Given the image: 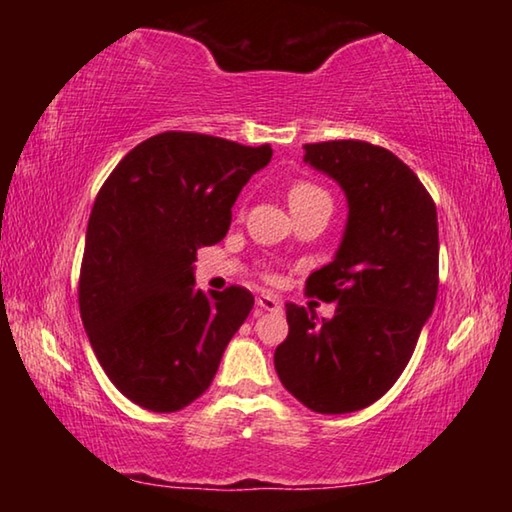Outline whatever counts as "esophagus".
<instances>
[{"label": "esophagus", "instance_id": "34e87169", "mask_svg": "<svg viewBox=\"0 0 512 512\" xmlns=\"http://www.w3.org/2000/svg\"><path fill=\"white\" fill-rule=\"evenodd\" d=\"M257 307L262 311H282V302L280 298L271 296V293H262V296H257Z\"/></svg>", "mask_w": 512, "mask_h": 512}]
</instances>
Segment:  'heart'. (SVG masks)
I'll return each mask as SVG.
<instances>
[{"label": "heart", "instance_id": "b5f03b06", "mask_svg": "<svg viewBox=\"0 0 512 512\" xmlns=\"http://www.w3.org/2000/svg\"><path fill=\"white\" fill-rule=\"evenodd\" d=\"M289 205L293 212H298L311 205H332V198L323 187L311 183V180H298L289 189Z\"/></svg>", "mask_w": 512, "mask_h": 512}]
</instances>
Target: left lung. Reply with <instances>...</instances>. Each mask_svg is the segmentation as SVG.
<instances>
[{"label": "left lung", "instance_id": "1", "mask_svg": "<svg viewBox=\"0 0 512 512\" xmlns=\"http://www.w3.org/2000/svg\"><path fill=\"white\" fill-rule=\"evenodd\" d=\"M305 162L348 196L339 253L307 277L309 296L336 302V311L334 318L316 320L289 302V336L277 345L275 370L307 409L352 413L395 384L436 305V203L384 146L305 144Z\"/></svg>", "mask_w": 512, "mask_h": 512}]
</instances>
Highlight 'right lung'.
<instances>
[{
  "label": "right lung",
  "mask_w": 512,
  "mask_h": 512,
  "mask_svg": "<svg viewBox=\"0 0 512 512\" xmlns=\"http://www.w3.org/2000/svg\"><path fill=\"white\" fill-rule=\"evenodd\" d=\"M268 144L167 131L124 155L94 201L79 307L121 395L155 413L210 388L225 345L255 305L244 287H194L196 250L225 237L232 205L271 162Z\"/></svg>",
  "instance_id": "add662e5"
}]
</instances>
